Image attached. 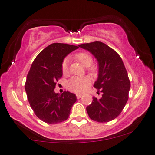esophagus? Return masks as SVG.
I'll list each match as a JSON object with an SVG mask.
<instances>
[{
  "instance_id": "obj_1",
  "label": "esophagus",
  "mask_w": 155,
  "mask_h": 155,
  "mask_svg": "<svg viewBox=\"0 0 155 155\" xmlns=\"http://www.w3.org/2000/svg\"><path fill=\"white\" fill-rule=\"evenodd\" d=\"M82 97L81 94H77V99H80Z\"/></svg>"
}]
</instances>
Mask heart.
I'll return each instance as SVG.
<instances>
[{
    "mask_svg": "<svg viewBox=\"0 0 155 155\" xmlns=\"http://www.w3.org/2000/svg\"><path fill=\"white\" fill-rule=\"evenodd\" d=\"M74 58L77 59L85 67H89L91 65L93 61L92 56L89 53L85 51H79L74 55ZM62 71L63 74H66L68 72V60L64 59L61 65ZM88 71L92 74L95 72L96 69L94 67L89 68ZM91 83V78L89 77H71L68 82V87L71 91H73L77 93H82L84 92L88 85Z\"/></svg>",
    "mask_w": 155,
    "mask_h": 155,
    "instance_id": "obj_1",
    "label": "heart"
}]
</instances>
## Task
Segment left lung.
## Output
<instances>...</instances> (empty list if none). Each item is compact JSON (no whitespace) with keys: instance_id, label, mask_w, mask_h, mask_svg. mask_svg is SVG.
<instances>
[{"instance_id":"obj_1","label":"left lung","mask_w":155,"mask_h":155,"mask_svg":"<svg viewBox=\"0 0 155 155\" xmlns=\"http://www.w3.org/2000/svg\"><path fill=\"white\" fill-rule=\"evenodd\" d=\"M78 46L92 53L99 63L98 78L94 87L102 94L100 99L92 98L86 107L87 114L94 121H111L120 114L129 98L130 81L123 62L115 51L101 41Z\"/></svg>"}]
</instances>
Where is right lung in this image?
Masks as SVG:
<instances>
[{"mask_svg":"<svg viewBox=\"0 0 155 155\" xmlns=\"http://www.w3.org/2000/svg\"><path fill=\"white\" fill-rule=\"evenodd\" d=\"M77 46L53 43L41 51L32 63L25 84L31 107L36 116L48 124L66 120L77 101V96L68 91L55 93L56 82L63 75L64 58L78 48Z\"/></svg>","mask_w":155,"mask_h":155,"instance_id":"right-lung-1","label":"right lung"}]
</instances>
